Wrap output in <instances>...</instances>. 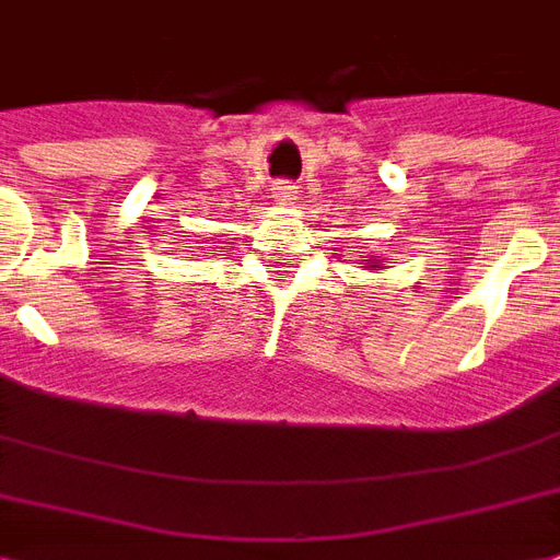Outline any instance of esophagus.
Returning a JSON list of instances; mask_svg holds the SVG:
<instances>
[{"instance_id": "obj_1", "label": "esophagus", "mask_w": 560, "mask_h": 560, "mask_svg": "<svg viewBox=\"0 0 560 560\" xmlns=\"http://www.w3.org/2000/svg\"><path fill=\"white\" fill-rule=\"evenodd\" d=\"M299 196V187L293 185V182H272V199L279 205H293V199Z\"/></svg>"}]
</instances>
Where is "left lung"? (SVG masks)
Here are the masks:
<instances>
[{
    "mask_svg": "<svg viewBox=\"0 0 560 560\" xmlns=\"http://www.w3.org/2000/svg\"><path fill=\"white\" fill-rule=\"evenodd\" d=\"M373 267H375V264H373Z\"/></svg>",
    "mask_w": 560,
    "mask_h": 560,
    "instance_id": "left-lung-1",
    "label": "left lung"
}]
</instances>
